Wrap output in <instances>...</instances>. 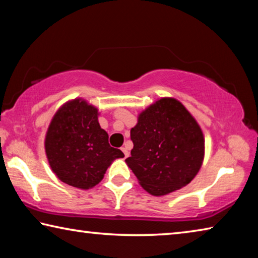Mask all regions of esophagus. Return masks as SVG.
<instances>
[{
  "instance_id": "esophagus-1",
  "label": "esophagus",
  "mask_w": 258,
  "mask_h": 258,
  "mask_svg": "<svg viewBox=\"0 0 258 258\" xmlns=\"http://www.w3.org/2000/svg\"><path fill=\"white\" fill-rule=\"evenodd\" d=\"M121 151L124 152L125 157H128V154H130V152H128V150H127V148H126V147H123V148H121Z\"/></svg>"
}]
</instances>
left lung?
Wrapping results in <instances>:
<instances>
[{"mask_svg":"<svg viewBox=\"0 0 258 258\" xmlns=\"http://www.w3.org/2000/svg\"><path fill=\"white\" fill-rule=\"evenodd\" d=\"M131 140L134 147L125 161L143 189L154 196L189 184L202 167L203 132L175 99H160L140 113Z\"/></svg>","mask_w":258,"mask_h":258,"instance_id":"left-lung-1","label":"left lung"}]
</instances>
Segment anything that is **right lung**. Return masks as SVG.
Listing matches in <instances>:
<instances>
[{"label":"right lung","mask_w":258,"mask_h":258,"mask_svg":"<svg viewBox=\"0 0 258 258\" xmlns=\"http://www.w3.org/2000/svg\"><path fill=\"white\" fill-rule=\"evenodd\" d=\"M108 133L100 127L98 109L81 99L61 107L47 130L45 152L59 180L90 189L102 180L112 160L123 158L110 147Z\"/></svg>","instance_id":"right-lung-1"}]
</instances>
